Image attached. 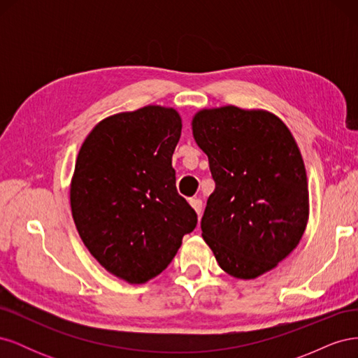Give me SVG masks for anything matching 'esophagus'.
<instances>
[{
  "instance_id": "esophagus-1",
  "label": "esophagus",
  "mask_w": 358,
  "mask_h": 358,
  "mask_svg": "<svg viewBox=\"0 0 358 358\" xmlns=\"http://www.w3.org/2000/svg\"><path fill=\"white\" fill-rule=\"evenodd\" d=\"M189 204H191V208L196 210V213L200 216L201 215V208H203V203H201V200L200 199H191L189 200Z\"/></svg>"
}]
</instances>
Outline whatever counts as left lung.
<instances>
[{
  "label": "left lung",
  "instance_id": "left-lung-1",
  "mask_svg": "<svg viewBox=\"0 0 358 358\" xmlns=\"http://www.w3.org/2000/svg\"><path fill=\"white\" fill-rule=\"evenodd\" d=\"M191 127L215 180L204 242L233 278L270 272L294 251L309 220L306 169L289 128L272 112L237 106L201 109Z\"/></svg>",
  "mask_w": 358,
  "mask_h": 358
}]
</instances>
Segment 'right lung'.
<instances>
[{
  "label": "right lung",
  "mask_w": 358,
  "mask_h": 358,
  "mask_svg": "<svg viewBox=\"0 0 358 358\" xmlns=\"http://www.w3.org/2000/svg\"><path fill=\"white\" fill-rule=\"evenodd\" d=\"M180 131L176 109L149 104L104 117L76 159V229L96 262L128 284H146L167 268L197 225L171 167Z\"/></svg>",
  "instance_id": "right-lung-1"
}]
</instances>
